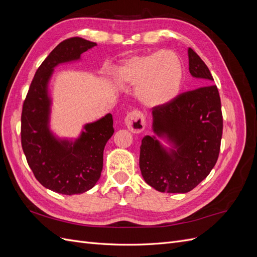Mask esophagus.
Returning a JSON list of instances; mask_svg holds the SVG:
<instances>
[{
    "label": "esophagus",
    "instance_id": "1",
    "mask_svg": "<svg viewBox=\"0 0 257 257\" xmlns=\"http://www.w3.org/2000/svg\"><path fill=\"white\" fill-rule=\"evenodd\" d=\"M124 121H125L127 128L134 134L142 133L145 128V116L144 113L139 110L130 112Z\"/></svg>",
    "mask_w": 257,
    "mask_h": 257
}]
</instances>
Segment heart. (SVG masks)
<instances>
[{
	"instance_id": "obj_1",
	"label": "heart",
	"mask_w": 257,
	"mask_h": 257,
	"mask_svg": "<svg viewBox=\"0 0 257 257\" xmlns=\"http://www.w3.org/2000/svg\"><path fill=\"white\" fill-rule=\"evenodd\" d=\"M114 78L123 85H137L138 96L148 106H164L179 94L183 68L173 51H159L126 60L115 69Z\"/></svg>"
}]
</instances>
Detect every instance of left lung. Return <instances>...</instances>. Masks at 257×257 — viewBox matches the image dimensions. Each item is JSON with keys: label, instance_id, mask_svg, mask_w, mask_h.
<instances>
[{"label": "left lung", "instance_id": "left-lung-1", "mask_svg": "<svg viewBox=\"0 0 257 257\" xmlns=\"http://www.w3.org/2000/svg\"><path fill=\"white\" fill-rule=\"evenodd\" d=\"M189 71L204 79V87L177 95L152 108L153 131L175 144L172 153L158 139L145 136L139 167L145 181L160 192L186 193L210 174L219 158L223 133L221 98L205 62L189 48Z\"/></svg>", "mask_w": 257, "mask_h": 257}]
</instances>
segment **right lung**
Masks as SVG:
<instances>
[{
	"label": "right lung",
	"instance_id": "obj_1",
	"mask_svg": "<svg viewBox=\"0 0 257 257\" xmlns=\"http://www.w3.org/2000/svg\"><path fill=\"white\" fill-rule=\"evenodd\" d=\"M96 44L81 37L60 43L37 68L22 106L21 146L35 178L53 192L74 195L92 189L103 169V153L112 134L111 113L87 124L74 144L58 142L48 128L50 100L47 83L53 67L77 60Z\"/></svg>",
	"mask_w": 257,
	"mask_h": 257
}]
</instances>
